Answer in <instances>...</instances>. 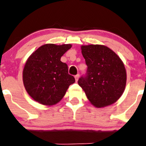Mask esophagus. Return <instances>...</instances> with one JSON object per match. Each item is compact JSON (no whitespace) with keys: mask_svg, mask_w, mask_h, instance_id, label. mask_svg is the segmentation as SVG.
Listing matches in <instances>:
<instances>
[{"mask_svg":"<svg viewBox=\"0 0 146 146\" xmlns=\"http://www.w3.org/2000/svg\"><path fill=\"white\" fill-rule=\"evenodd\" d=\"M74 78H75V80H76V82H77L78 79H79V74H76V75H75Z\"/></svg>","mask_w":146,"mask_h":146,"instance_id":"obj_1","label":"esophagus"}]
</instances>
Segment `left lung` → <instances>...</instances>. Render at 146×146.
<instances>
[{
	"mask_svg": "<svg viewBox=\"0 0 146 146\" xmlns=\"http://www.w3.org/2000/svg\"><path fill=\"white\" fill-rule=\"evenodd\" d=\"M87 65L78 84L92 105L104 107L121 96L126 84V72L120 57L108 47L89 44L81 47Z\"/></svg>",
	"mask_w": 146,
	"mask_h": 146,
	"instance_id": "8db88e82",
	"label": "left lung"
}]
</instances>
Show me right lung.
Segmentation results:
<instances>
[{
    "label": "right lung",
    "instance_id": "add662e5",
    "mask_svg": "<svg viewBox=\"0 0 146 146\" xmlns=\"http://www.w3.org/2000/svg\"><path fill=\"white\" fill-rule=\"evenodd\" d=\"M72 44L42 45L29 57L23 72L24 86L28 94L38 103L52 106L65 95L74 77L68 74V67L61 57Z\"/></svg>",
    "mask_w": 146,
    "mask_h": 146
}]
</instances>
